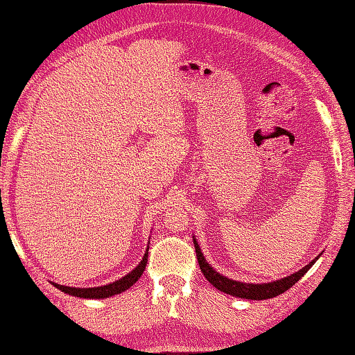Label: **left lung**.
I'll return each mask as SVG.
<instances>
[{
    "instance_id": "obj_1",
    "label": "left lung",
    "mask_w": 355,
    "mask_h": 355,
    "mask_svg": "<svg viewBox=\"0 0 355 355\" xmlns=\"http://www.w3.org/2000/svg\"><path fill=\"white\" fill-rule=\"evenodd\" d=\"M193 242H194V248H196V255H198L200 271H202L205 279H207L215 288H218L220 292L231 295V296H237V298H245V300H268V298H274V296L287 292L290 287H293V285L298 282V280L303 277L311 268H313V264L319 260V257H320V255H317L314 260L306 264L304 268H301L300 271L290 274V276H287V277L272 280V282L247 284V282H241V280L226 277V276H223V274H220L218 271H216V269L211 268L207 263V260H205L204 253H202V250H200V247L194 236H193Z\"/></svg>"
}]
</instances>
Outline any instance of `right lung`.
<instances>
[{
    "instance_id": "1",
    "label": "right lung",
    "mask_w": 355,
    "mask_h": 355,
    "mask_svg": "<svg viewBox=\"0 0 355 355\" xmlns=\"http://www.w3.org/2000/svg\"><path fill=\"white\" fill-rule=\"evenodd\" d=\"M150 248V247H148ZM148 248L145 252L144 258L139 263V266H135L129 274H125L124 277H121L119 280H114L108 285H102V287H91V288H78V287H67V285H60L55 282H51L54 287L62 290L63 293L71 295V296H78V298H87V300H103V298H110V296L119 295L125 292L127 288H130L137 280L141 277L145 268H146V261H148Z\"/></svg>"
}]
</instances>
